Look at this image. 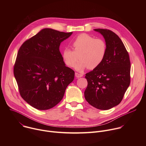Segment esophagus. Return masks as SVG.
I'll list each match as a JSON object with an SVG mask.
<instances>
[{
  "mask_svg": "<svg viewBox=\"0 0 146 146\" xmlns=\"http://www.w3.org/2000/svg\"><path fill=\"white\" fill-rule=\"evenodd\" d=\"M75 76H76V77H77V78H80V77H82V76H83V74H80V73H78L76 72V73H75Z\"/></svg>",
  "mask_w": 146,
  "mask_h": 146,
  "instance_id": "1",
  "label": "esophagus"
}]
</instances>
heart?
<instances>
[{
    "label": "heart",
    "mask_w": 146,
    "mask_h": 146,
    "mask_svg": "<svg viewBox=\"0 0 146 146\" xmlns=\"http://www.w3.org/2000/svg\"><path fill=\"white\" fill-rule=\"evenodd\" d=\"M73 50L65 48L62 51V58L65 65L74 67L78 58L81 60L75 66L76 70L82 71L86 68L95 69L103 62L107 52V45L102 38L82 33L72 43Z\"/></svg>",
    "instance_id": "heart-1"
}]
</instances>
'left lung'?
<instances>
[{
	"label": "left lung",
	"instance_id": "1",
	"mask_svg": "<svg viewBox=\"0 0 146 146\" xmlns=\"http://www.w3.org/2000/svg\"><path fill=\"white\" fill-rule=\"evenodd\" d=\"M105 39L107 52L101 65L86 74V100L93 107L109 110L120 103L131 82L129 54L120 38L107 29H95Z\"/></svg>",
	"mask_w": 146,
	"mask_h": 146
}]
</instances>
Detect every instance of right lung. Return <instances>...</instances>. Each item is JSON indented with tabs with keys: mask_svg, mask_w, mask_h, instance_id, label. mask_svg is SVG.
Returning <instances> with one entry per match:
<instances>
[{
	"mask_svg": "<svg viewBox=\"0 0 146 146\" xmlns=\"http://www.w3.org/2000/svg\"><path fill=\"white\" fill-rule=\"evenodd\" d=\"M72 33L43 29L20 47L14 74L21 96L34 108L56 106L73 81L74 72L65 66L59 51L62 41Z\"/></svg>",
	"mask_w": 146,
	"mask_h": 146,
	"instance_id": "obj_1",
	"label": "right lung"
}]
</instances>
